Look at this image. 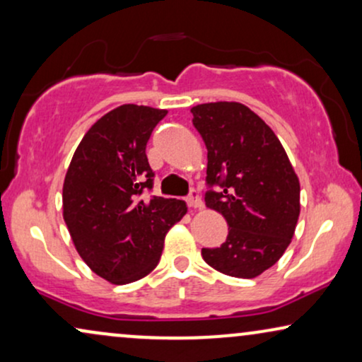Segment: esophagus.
<instances>
[{
  "label": "esophagus",
  "mask_w": 362,
  "mask_h": 362,
  "mask_svg": "<svg viewBox=\"0 0 362 362\" xmlns=\"http://www.w3.org/2000/svg\"><path fill=\"white\" fill-rule=\"evenodd\" d=\"M187 204H189L190 209H202L204 202L200 199V194L197 190H190L189 197H187Z\"/></svg>",
  "instance_id": "esophagus-1"
}]
</instances>
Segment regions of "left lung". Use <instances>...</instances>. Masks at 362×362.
<instances>
[{
	"instance_id": "1",
	"label": "left lung",
	"mask_w": 362,
	"mask_h": 362,
	"mask_svg": "<svg viewBox=\"0 0 362 362\" xmlns=\"http://www.w3.org/2000/svg\"><path fill=\"white\" fill-rule=\"evenodd\" d=\"M190 112L207 147L205 204L228 226L226 242L202 249V257L227 276L254 279L291 244L300 212L299 178L271 127L245 105L202 103Z\"/></svg>"
}]
</instances>
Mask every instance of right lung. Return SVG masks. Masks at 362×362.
Returning a JSON list of instances; mask_svg holds the SVG:
<instances>
[{
  "mask_svg": "<svg viewBox=\"0 0 362 362\" xmlns=\"http://www.w3.org/2000/svg\"><path fill=\"white\" fill-rule=\"evenodd\" d=\"M167 110L122 105L91 125L63 184V218L80 257L112 284H130L157 267L163 240L187 214L184 200L150 197L147 141Z\"/></svg>",
  "mask_w": 362,
  "mask_h": 362,
  "instance_id": "obj_1",
  "label": "right lung"
}]
</instances>
